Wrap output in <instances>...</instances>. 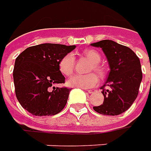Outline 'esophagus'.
<instances>
[{
    "label": "esophagus",
    "mask_w": 151,
    "mask_h": 151,
    "mask_svg": "<svg viewBox=\"0 0 151 151\" xmlns=\"http://www.w3.org/2000/svg\"><path fill=\"white\" fill-rule=\"evenodd\" d=\"M87 91H88V93H94L96 91L94 90V89H91V90H87Z\"/></svg>",
    "instance_id": "1"
}]
</instances>
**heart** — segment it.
Segmentation results:
<instances>
[{"label":"heart","mask_w":151,"mask_h":151,"mask_svg":"<svg viewBox=\"0 0 151 151\" xmlns=\"http://www.w3.org/2000/svg\"><path fill=\"white\" fill-rule=\"evenodd\" d=\"M83 55L87 58L91 62L90 68L88 69L89 72L96 71L101 77L105 75L104 68L100 65L101 62V55L96 50H86L83 52ZM75 67V57L72 53L66 54L61 58L59 61V69L60 73L65 76H69L72 74ZM99 83L98 76L91 73L88 74H76L68 78L67 81V85L72 87H80L83 89H88L96 86Z\"/></svg>","instance_id":"obj_1"}]
</instances>
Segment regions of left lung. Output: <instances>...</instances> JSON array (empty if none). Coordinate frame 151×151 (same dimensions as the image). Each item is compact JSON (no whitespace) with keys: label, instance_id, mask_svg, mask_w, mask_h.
Listing matches in <instances>:
<instances>
[{"label":"left lung","instance_id":"left-lung-1","mask_svg":"<svg viewBox=\"0 0 151 151\" xmlns=\"http://www.w3.org/2000/svg\"><path fill=\"white\" fill-rule=\"evenodd\" d=\"M91 45L102 48L110 68L107 81L101 87L104 102L94 106V110L104 115H119L130 108L137 97L142 79L140 60L129 47L111 40ZM105 86L110 89H105Z\"/></svg>","mask_w":151,"mask_h":151}]
</instances>
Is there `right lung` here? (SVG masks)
I'll use <instances>...</instances> for the list:
<instances>
[{"instance_id":"1","label":"right lung","mask_w":151,"mask_h":151,"mask_svg":"<svg viewBox=\"0 0 151 151\" xmlns=\"http://www.w3.org/2000/svg\"><path fill=\"white\" fill-rule=\"evenodd\" d=\"M75 46L45 43L30 46L16 58L13 71L15 95L22 107L36 116L55 115L65 108L68 87H55L65 83L59 61Z\"/></svg>"}]
</instances>
